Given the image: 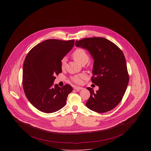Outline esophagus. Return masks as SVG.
Returning a JSON list of instances; mask_svg holds the SVG:
<instances>
[{"mask_svg":"<svg viewBox=\"0 0 151 151\" xmlns=\"http://www.w3.org/2000/svg\"><path fill=\"white\" fill-rule=\"evenodd\" d=\"M82 89H83V88L82 87H80V86H75V87L74 88V89L76 90L77 91H79Z\"/></svg>","mask_w":151,"mask_h":151,"instance_id":"obj_1","label":"esophagus"}]
</instances>
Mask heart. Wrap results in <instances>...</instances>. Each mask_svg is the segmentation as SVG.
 Wrapping results in <instances>:
<instances>
[{
	"label": "heart",
	"instance_id": "heart-1",
	"mask_svg": "<svg viewBox=\"0 0 151 151\" xmlns=\"http://www.w3.org/2000/svg\"><path fill=\"white\" fill-rule=\"evenodd\" d=\"M73 58L80 65L86 64L89 60V57L86 51L81 48H78L73 51L72 54ZM67 63L66 58H63L60 60V67L62 70H65ZM84 77V75H75L71 78L72 81L76 84H80L81 82V79Z\"/></svg>",
	"mask_w": 151,
	"mask_h": 151
}]
</instances>
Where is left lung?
Instances as JSON below:
<instances>
[{
  "instance_id": "left-lung-1",
  "label": "left lung",
  "mask_w": 151,
  "mask_h": 151,
  "mask_svg": "<svg viewBox=\"0 0 151 151\" xmlns=\"http://www.w3.org/2000/svg\"><path fill=\"white\" fill-rule=\"evenodd\" d=\"M75 45L88 51L94 59L92 82L99 86L92 88L87 108L103 113L115 108L122 100L129 81L126 61L122 51L113 42L103 37L85 38Z\"/></svg>"
}]
</instances>
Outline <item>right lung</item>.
Wrapping results in <instances>:
<instances>
[{"label": "right lung", "mask_w": 151, "mask_h": 151, "mask_svg": "<svg viewBox=\"0 0 151 151\" xmlns=\"http://www.w3.org/2000/svg\"><path fill=\"white\" fill-rule=\"evenodd\" d=\"M75 40H45L29 51L25 59L22 86L29 102L45 113L55 112L63 108L68 95L73 90L65 84L54 85L55 75L62 72L60 60L72 49Z\"/></svg>", "instance_id": "obj_1"}]
</instances>
